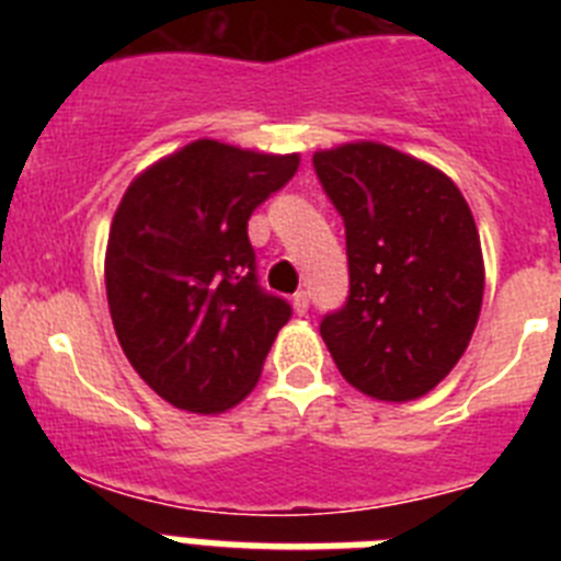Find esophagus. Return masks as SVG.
Instances as JSON below:
<instances>
[{
  "mask_svg": "<svg viewBox=\"0 0 561 561\" xmlns=\"http://www.w3.org/2000/svg\"><path fill=\"white\" fill-rule=\"evenodd\" d=\"M291 306H295L297 314L304 317L306 311H309V295H306V291H297V295L291 297Z\"/></svg>",
  "mask_w": 561,
  "mask_h": 561,
  "instance_id": "obj_1",
  "label": "esophagus"
}]
</instances>
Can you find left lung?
<instances>
[{
	"instance_id": "8db88e82",
	"label": "left lung",
	"mask_w": 561,
	"mask_h": 561,
	"mask_svg": "<svg viewBox=\"0 0 561 561\" xmlns=\"http://www.w3.org/2000/svg\"><path fill=\"white\" fill-rule=\"evenodd\" d=\"M345 225L348 297L320 323L336 368L381 401L419 399L458 365L483 304L472 210L449 176L379 142L314 153Z\"/></svg>"
}]
</instances>
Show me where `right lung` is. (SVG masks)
Returning a JSON list of instances; mask_svg holds the SVG:
<instances>
[{"label":"right lung","mask_w":561,"mask_h":561,"mask_svg":"<svg viewBox=\"0 0 561 561\" xmlns=\"http://www.w3.org/2000/svg\"><path fill=\"white\" fill-rule=\"evenodd\" d=\"M297 165V153L196 140L123 193L108 311L131 368L173 408L221 413L255 388L291 306L257 284L247 221Z\"/></svg>","instance_id":"obj_1"}]
</instances>
